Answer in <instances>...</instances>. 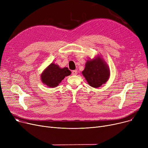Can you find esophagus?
<instances>
[{
    "label": "esophagus",
    "instance_id": "1",
    "mask_svg": "<svg viewBox=\"0 0 148 148\" xmlns=\"http://www.w3.org/2000/svg\"><path fill=\"white\" fill-rule=\"evenodd\" d=\"M77 70H73V71H72V74L73 75H77Z\"/></svg>",
    "mask_w": 148,
    "mask_h": 148
}]
</instances>
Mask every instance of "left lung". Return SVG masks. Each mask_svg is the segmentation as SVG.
Here are the masks:
<instances>
[{
	"mask_svg": "<svg viewBox=\"0 0 148 148\" xmlns=\"http://www.w3.org/2000/svg\"><path fill=\"white\" fill-rule=\"evenodd\" d=\"M88 83L93 88H98L109 78L110 71L106 62L99 57L88 60L82 71Z\"/></svg>",
	"mask_w": 148,
	"mask_h": 148,
	"instance_id": "1",
	"label": "left lung"
}]
</instances>
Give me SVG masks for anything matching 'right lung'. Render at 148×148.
I'll return each mask as SVG.
<instances>
[{"mask_svg": "<svg viewBox=\"0 0 148 148\" xmlns=\"http://www.w3.org/2000/svg\"><path fill=\"white\" fill-rule=\"evenodd\" d=\"M71 73L68 68H60L58 65L52 63L42 74L41 80L49 87L55 88L66 76L69 75Z\"/></svg>", "mask_w": 148, "mask_h": 148, "instance_id": "add662e5", "label": "right lung"}]
</instances>
